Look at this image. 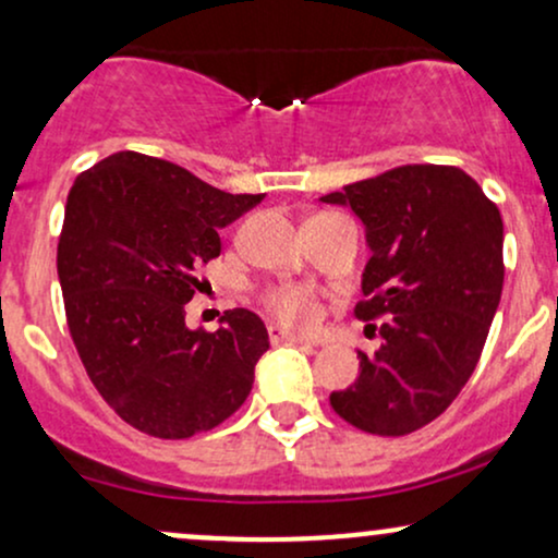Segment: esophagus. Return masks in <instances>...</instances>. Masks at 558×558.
I'll return each mask as SVG.
<instances>
[{"label":"esophagus","mask_w":558,"mask_h":558,"mask_svg":"<svg viewBox=\"0 0 558 558\" xmlns=\"http://www.w3.org/2000/svg\"><path fill=\"white\" fill-rule=\"evenodd\" d=\"M268 340L274 342V345H300V348H311V340H305V337H295L290 335V331H284L277 324H268Z\"/></svg>","instance_id":"obj_1"}]
</instances>
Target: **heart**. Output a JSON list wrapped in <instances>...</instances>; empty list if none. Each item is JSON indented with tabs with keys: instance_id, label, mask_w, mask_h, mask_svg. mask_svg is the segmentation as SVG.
<instances>
[{
	"instance_id": "1",
	"label": "heart",
	"mask_w": 558,
	"mask_h": 558,
	"mask_svg": "<svg viewBox=\"0 0 558 558\" xmlns=\"http://www.w3.org/2000/svg\"><path fill=\"white\" fill-rule=\"evenodd\" d=\"M263 308L287 327L313 329L322 322V303L308 290L300 287H268L260 295Z\"/></svg>"
}]
</instances>
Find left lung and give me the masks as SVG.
<instances>
[{
    "instance_id": "obj_1",
    "label": "left lung",
    "mask_w": 558,
    "mask_h": 558,
    "mask_svg": "<svg viewBox=\"0 0 558 558\" xmlns=\"http://www.w3.org/2000/svg\"><path fill=\"white\" fill-rule=\"evenodd\" d=\"M366 227L359 322H385L381 348L331 392L335 414L368 435L400 437L435 422L472 377L504 290V221L469 173L414 162L322 197Z\"/></svg>"
}]
</instances>
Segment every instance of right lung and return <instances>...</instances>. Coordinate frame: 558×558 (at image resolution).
<instances>
[{
    "instance_id": "add662e5",
    "label": "right lung",
    "mask_w": 558,
    "mask_h": 558,
    "mask_svg": "<svg viewBox=\"0 0 558 558\" xmlns=\"http://www.w3.org/2000/svg\"><path fill=\"white\" fill-rule=\"evenodd\" d=\"M263 195H229L186 168L116 153L68 192L58 277L68 329L92 385L123 422L184 440L218 427L253 390L268 331L253 311L216 331L186 329L199 266L221 255L218 229Z\"/></svg>"
}]
</instances>
